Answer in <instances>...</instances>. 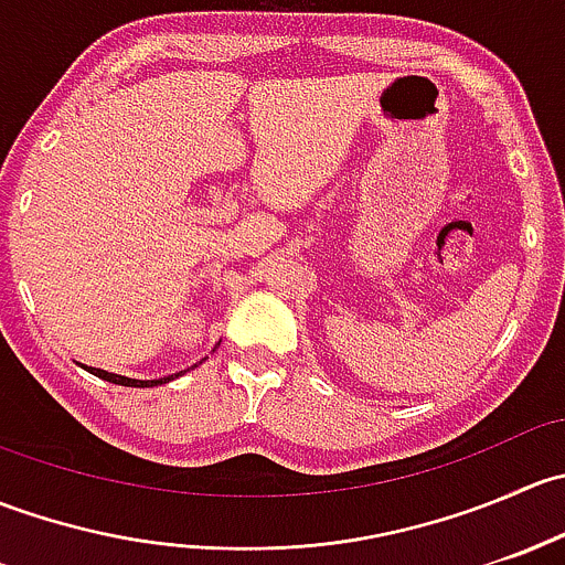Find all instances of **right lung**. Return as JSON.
Masks as SVG:
<instances>
[{
    "mask_svg": "<svg viewBox=\"0 0 565 565\" xmlns=\"http://www.w3.org/2000/svg\"><path fill=\"white\" fill-rule=\"evenodd\" d=\"M89 374H95V377L106 380V383H114V385H125V388H152V385H163L169 383V380L180 377V374H172V377H161V380H130V377H122V374H111V372H104V369H93V366H84Z\"/></svg>",
    "mask_w": 565,
    "mask_h": 565,
    "instance_id": "add662e5",
    "label": "right lung"
}]
</instances>
